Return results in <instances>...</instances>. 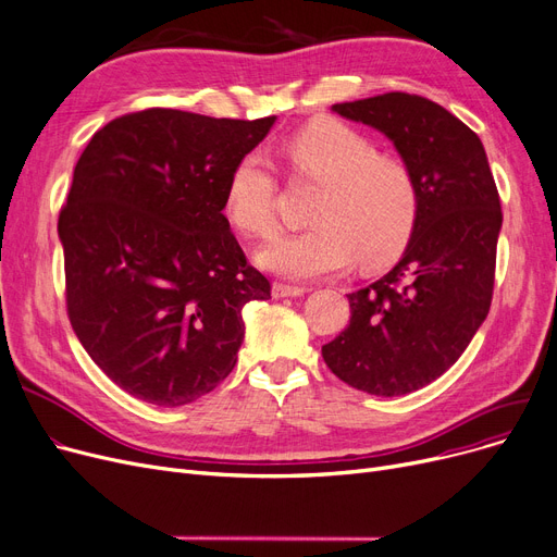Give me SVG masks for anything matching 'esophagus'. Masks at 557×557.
<instances>
[{
  "label": "esophagus",
  "instance_id": "34e87169",
  "mask_svg": "<svg viewBox=\"0 0 557 557\" xmlns=\"http://www.w3.org/2000/svg\"><path fill=\"white\" fill-rule=\"evenodd\" d=\"M305 292H307L305 286H292V284H280V282L273 284L275 298H298V296H305Z\"/></svg>",
  "mask_w": 557,
  "mask_h": 557
}]
</instances>
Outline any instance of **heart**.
Masks as SVG:
<instances>
[{"mask_svg": "<svg viewBox=\"0 0 557 557\" xmlns=\"http://www.w3.org/2000/svg\"><path fill=\"white\" fill-rule=\"evenodd\" d=\"M296 175L323 182L311 209L313 227L280 236L259 252L277 275L309 280L392 259L417 219V184L398 159L375 154L373 143L338 120H319L284 143ZM277 182L259 152L236 161L225 186L223 213L246 236L269 238L277 230Z\"/></svg>", "mask_w": 557, "mask_h": 557, "instance_id": "1", "label": "heart"}]
</instances>
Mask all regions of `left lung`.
Returning a JSON list of instances; mask_svg holds the SVG:
<instances>
[{"label":"left lung","mask_w":557,"mask_h":557,"mask_svg":"<svg viewBox=\"0 0 557 557\" xmlns=\"http://www.w3.org/2000/svg\"><path fill=\"white\" fill-rule=\"evenodd\" d=\"M332 111L396 145L419 202L400 261L348 294L350 323L321 352L355 389L403 396L446 373L487 319L503 225L498 190L478 134L437 102L384 92Z\"/></svg>","instance_id":"left-lung-1"}]
</instances>
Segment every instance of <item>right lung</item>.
I'll list each match as a JSON object with an SVG mask.
<instances>
[{
	"label": "right lung",
	"mask_w": 557,
	"mask_h": 557,
	"mask_svg": "<svg viewBox=\"0 0 557 557\" xmlns=\"http://www.w3.org/2000/svg\"><path fill=\"white\" fill-rule=\"evenodd\" d=\"M275 125L177 109L120 115L82 152L59 213L67 319L120 389L159 407L213 392L269 300L223 213L227 177Z\"/></svg>",
	"instance_id": "obj_1"
}]
</instances>
